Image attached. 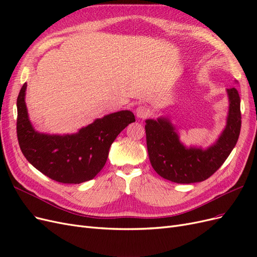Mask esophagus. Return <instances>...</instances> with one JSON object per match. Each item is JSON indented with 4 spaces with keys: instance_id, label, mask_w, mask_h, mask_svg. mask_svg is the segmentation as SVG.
<instances>
[{
    "instance_id": "1",
    "label": "esophagus",
    "mask_w": 257,
    "mask_h": 257,
    "mask_svg": "<svg viewBox=\"0 0 257 257\" xmlns=\"http://www.w3.org/2000/svg\"><path fill=\"white\" fill-rule=\"evenodd\" d=\"M135 113H136L137 118H139V119H145V118H147L148 115L150 114V111H149V109H148V108H147L146 106H138V107L136 108Z\"/></svg>"
}]
</instances>
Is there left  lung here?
I'll return each instance as SVG.
<instances>
[{"label": "left lung", "instance_id": "obj_1", "mask_svg": "<svg viewBox=\"0 0 257 257\" xmlns=\"http://www.w3.org/2000/svg\"><path fill=\"white\" fill-rule=\"evenodd\" d=\"M228 112L222 133L207 147H186L168 115L146 120L148 154L153 169L176 183L201 182L213 175L234 149L240 134V97L236 88L226 89Z\"/></svg>", "mask_w": 257, "mask_h": 257}]
</instances>
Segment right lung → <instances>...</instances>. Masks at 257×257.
Instances as JSON below:
<instances>
[{
	"label": "right lung",
	"mask_w": 257,
	"mask_h": 257,
	"mask_svg": "<svg viewBox=\"0 0 257 257\" xmlns=\"http://www.w3.org/2000/svg\"><path fill=\"white\" fill-rule=\"evenodd\" d=\"M27 83L17 98V136L26 159L42 174L61 183L79 184L94 178L109 153V148L135 115L121 110L95 119L74 134H46L34 128L26 104Z\"/></svg>",
	"instance_id": "obj_1"
}]
</instances>
